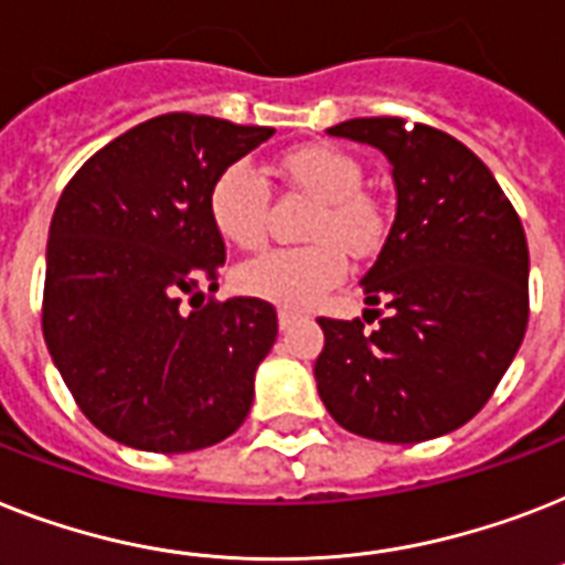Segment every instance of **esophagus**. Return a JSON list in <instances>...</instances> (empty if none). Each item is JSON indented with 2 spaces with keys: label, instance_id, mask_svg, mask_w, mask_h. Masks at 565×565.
<instances>
[{
  "label": "esophagus",
  "instance_id": "1",
  "mask_svg": "<svg viewBox=\"0 0 565 565\" xmlns=\"http://www.w3.org/2000/svg\"><path fill=\"white\" fill-rule=\"evenodd\" d=\"M298 319H301V313H296V310H287V307H281V310H278V324H281V330L292 328Z\"/></svg>",
  "mask_w": 565,
  "mask_h": 565
}]
</instances>
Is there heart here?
<instances>
[{
	"label": "heart",
	"instance_id": "1",
	"mask_svg": "<svg viewBox=\"0 0 565 565\" xmlns=\"http://www.w3.org/2000/svg\"><path fill=\"white\" fill-rule=\"evenodd\" d=\"M281 171L292 185L319 200L307 226V237L316 243L260 252L258 258L237 267L235 287L243 296L301 310L345 278L348 260L338 247L354 255L369 249L377 235V220L362 196L360 162L345 150L328 145L290 150L281 159ZM267 211L269 182L249 159L226 164L211 182V223L237 249L260 246L267 235Z\"/></svg>",
	"mask_w": 565,
	"mask_h": 565
}]
</instances>
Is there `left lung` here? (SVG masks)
Masks as SVG:
<instances>
[{
  "mask_svg": "<svg viewBox=\"0 0 565 565\" xmlns=\"http://www.w3.org/2000/svg\"><path fill=\"white\" fill-rule=\"evenodd\" d=\"M328 132L386 153L397 214L360 281L365 305L386 307L362 313L377 328L319 319V397L348 433L429 441L465 426L520 351L525 232L488 164L447 132L392 116L351 118Z\"/></svg>",
  "mask_w": 565,
  "mask_h": 565,
  "instance_id": "8db88e82",
  "label": "left lung"
}]
</instances>
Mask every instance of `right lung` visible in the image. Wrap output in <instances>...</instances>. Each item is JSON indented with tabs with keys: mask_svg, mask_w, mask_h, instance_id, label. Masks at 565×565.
<instances>
[{
	"mask_svg": "<svg viewBox=\"0 0 565 565\" xmlns=\"http://www.w3.org/2000/svg\"><path fill=\"white\" fill-rule=\"evenodd\" d=\"M273 127L168 113L86 159L54 209L43 337L92 424L145 452H191L246 420L278 337L260 298H205L226 243L209 188Z\"/></svg>",
	"mask_w": 565,
	"mask_h": 565,
	"instance_id": "obj_1",
	"label": "right lung"
}]
</instances>
